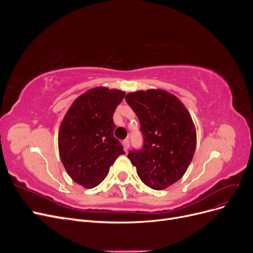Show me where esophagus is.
<instances>
[{
    "mask_svg": "<svg viewBox=\"0 0 253 253\" xmlns=\"http://www.w3.org/2000/svg\"><path fill=\"white\" fill-rule=\"evenodd\" d=\"M122 143H124V148H125V150H126V151H127V150H128V148H129V141H128V139H125L124 141H122Z\"/></svg>",
    "mask_w": 253,
    "mask_h": 253,
    "instance_id": "34e87169",
    "label": "esophagus"
}]
</instances>
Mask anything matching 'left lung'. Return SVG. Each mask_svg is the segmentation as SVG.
<instances>
[{
	"label": "left lung",
	"instance_id": "left-lung-1",
	"mask_svg": "<svg viewBox=\"0 0 253 253\" xmlns=\"http://www.w3.org/2000/svg\"><path fill=\"white\" fill-rule=\"evenodd\" d=\"M126 100L136 113L143 135V147L129 151L145 186L164 190L186 173L196 147V129L186 106L164 89L128 93Z\"/></svg>",
	"mask_w": 253,
	"mask_h": 253
}]
</instances>
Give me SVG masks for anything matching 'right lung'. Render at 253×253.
I'll return each mask as SVG.
<instances>
[{"mask_svg":"<svg viewBox=\"0 0 253 253\" xmlns=\"http://www.w3.org/2000/svg\"><path fill=\"white\" fill-rule=\"evenodd\" d=\"M126 93L103 86L80 95L61 122L58 145L61 162L71 178L91 189L109 174L124 147L114 137L113 115Z\"/></svg>","mask_w":253,"mask_h":253,"instance_id":"right-lung-1","label":"right lung"}]
</instances>
